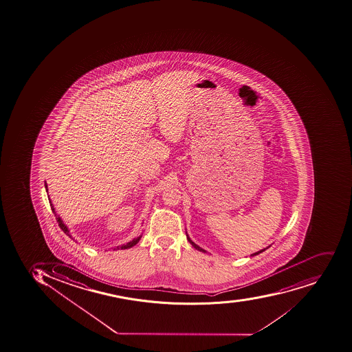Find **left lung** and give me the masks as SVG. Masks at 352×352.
<instances>
[{"label": "left lung", "instance_id": "obj_1", "mask_svg": "<svg viewBox=\"0 0 352 352\" xmlns=\"http://www.w3.org/2000/svg\"><path fill=\"white\" fill-rule=\"evenodd\" d=\"M186 237H188V243H191L192 245H193L194 248L197 249V250L202 251V252H206V251L204 250V249L201 248V247H199V245H197V243H194L193 241H192L191 238L188 237V234H186ZM265 249H262V250L258 251V252H254V254H251V256H256V254H261V252H263Z\"/></svg>", "mask_w": 352, "mask_h": 352}]
</instances>
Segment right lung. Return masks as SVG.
Listing matches in <instances>:
<instances>
[{"label":"right lung","mask_w":352,"mask_h":352,"mask_svg":"<svg viewBox=\"0 0 352 352\" xmlns=\"http://www.w3.org/2000/svg\"><path fill=\"white\" fill-rule=\"evenodd\" d=\"M45 188H46V191H48L47 190V184L45 183ZM50 199V197H48ZM50 208H52V212L55 214L56 219H57L58 225H59V227H60L61 230H63L65 234H68V236H70V234H69L68 227L63 223V221H61V218L59 217V216L56 214L55 208H54V206H52V201H50ZM140 238H142V236H140V237L135 238V239L131 240V241H129V243H126V245H120V247H118V248H115L114 250H118V249H129L131 248V247H134L135 245H137V243L140 241Z\"/></svg>","instance_id":"add662e5"}]
</instances>
